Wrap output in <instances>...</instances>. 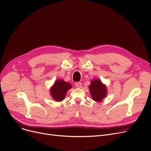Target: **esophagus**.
<instances>
[{
    "instance_id": "obj_1",
    "label": "esophagus",
    "mask_w": 151,
    "mask_h": 151,
    "mask_svg": "<svg viewBox=\"0 0 151 151\" xmlns=\"http://www.w3.org/2000/svg\"><path fill=\"white\" fill-rule=\"evenodd\" d=\"M75 86L77 88H82V83L81 82H77L75 83Z\"/></svg>"
}]
</instances>
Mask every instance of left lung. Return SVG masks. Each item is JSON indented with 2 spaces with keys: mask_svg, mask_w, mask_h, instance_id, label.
I'll return each mask as SVG.
<instances>
[{
  "mask_svg": "<svg viewBox=\"0 0 151 151\" xmlns=\"http://www.w3.org/2000/svg\"><path fill=\"white\" fill-rule=\"evenodd\" d=\"M89 91L93 100L96 101H100L106 97V86L99 80H94L91 81Z\"/></svg>",
  "mask_w": 151,
  "mask_h": 151,
  "instance_id": "8db88e82",
  "label": "left lung"
}]
</instances>
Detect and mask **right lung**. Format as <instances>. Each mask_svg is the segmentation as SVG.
<instances>
[{"mask_svg": "<svg viewBox=\"0 0 151 151\" xmlns=\"http://www.w3.org/2000/svg\"><path fill=\"white\" fill-rule=\"evenodd\" d=\"M71 88V85L62 80H58L54 83L52 87L51 93L52 97L58 101H60L64 99L68 90Z\"/></svg>", "mask_w": 151, "mask_h": 151, "instance_id": "add662e5", "label": "right lung"}]
</instances>
